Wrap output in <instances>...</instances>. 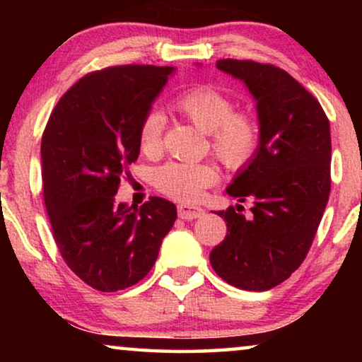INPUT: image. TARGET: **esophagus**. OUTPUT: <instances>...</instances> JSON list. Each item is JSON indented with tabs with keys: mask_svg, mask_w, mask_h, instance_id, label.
<instances>
[{
	"mask_svg": "<svg viewBox=\"0 0 362 362\" xmlns=\"http://www.w3.org/2000/svg\"><path fill=\"white\" fill-rule=\"evenodd\" d=\"M177 216H180L181 219L192 221V219H197V217L204 216V209H202V207H197V206L180 204L177 206Z\"/></svg>",
	"mask_w": 362,
	"mask_h": 362,
	"instance_id": "esophagus-1",
	"label": "esophagus"
}]
</instances>
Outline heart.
I'll return each mask as SVG.
<instances>
[{"mask_svg": "<svg viewBox=\"0 0 362 362\" xmlns=\"http://www.w3.org/2000/svg\"><path fill=\"white\" fill-rule=\"evenodd\" d=\"M173 110L189 120L209 136L211 151L230 170L247 165L260 143V125L249 112H235L234 102L211 86H196L181 92L171 102ZM165 117L150 110L138 130V145L145 155H156L161 148ZM219 180L216 168L209 165L166 163L153 175L156 189L173 199L192 202L201 192Z\"/></svg>", "mask_w": 362, "mask_h": 362, "instance_id": "obj_1", "label": "heart"}]
</instances>
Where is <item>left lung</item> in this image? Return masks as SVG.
<instances>
[{"mask_svg": "<svg viewBox=\"0 0 362 362\" xmlns=\"http://www.w3.org/2000/svg\"><path fill=\"white\" fill-rule=\"evenodd\" d=\"M216 67L249 88L260 143L226 189L240 202L254 201L252 216L232 206L217 212L227 235L209 260L229 285L265 291L298 269L318 230L331 189L329 122L320 102L284 69L237 59H221Z\"/></svg>", "mask_w": 362, "mask_h": 362, "instance_id": "obj_1", "label": "left lung"}]
</instances>
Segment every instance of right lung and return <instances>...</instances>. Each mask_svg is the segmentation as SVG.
Listing matches in <instances>:
<instances>
[{
  "mask_svg": "<svg viewBox=\"0 0 362 362\" xmlns=\"http://www.w3.org/2000/svg\"><path fill=\"white\" fill-rule=\"evenodd\" d=\"M175 67L117 66L87 74L57 102L41 141L44 204L62 259L100 291L135 285L155 265L176 206L117 204L138 160V130Z\"/></svg>",
  "mask_w": 362,
  "mask_h": 362,
  "instance_id": "add662e5",
  "label": "right lung"
}]
</instances>
